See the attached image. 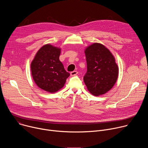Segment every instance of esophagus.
I'll list each match as a JSON object with an SVG mask.
<instances>
[{"label":"esophagus","mask_w":148,"mask_h":148,"mask_svg":"<svg viewBox=\"0 0 148 148\" xmlns=\"http://www.w3.org/2000/svg\"><path fill=\"white\" fill-rule=\"evenodd\" d=\"M77 74H78V71H71V73H70L71 75H72V76L76 75Z\"/></svg>","instance_id":"esophagus-1"}]
</instances>
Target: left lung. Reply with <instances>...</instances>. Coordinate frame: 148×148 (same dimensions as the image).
Listing matches in <instances>:
<instances>
[{
  "label": "left lung",
  "instance_id": "1",
  "mask_svg": "<svg viewBox=\"0 0 148 148\" xmlns=\"http://www.w3.org/2000/svg\"><path fill=\"white\" fill-rule=\"evenodd\" d=\"M87 71L84 81L94 95H102L114 86L118 75V67L110 51L103 45L94 43L85 50Z\"/></svg>",
  "mask_w": 148,
  "mask_h": 148
}]
</instances>
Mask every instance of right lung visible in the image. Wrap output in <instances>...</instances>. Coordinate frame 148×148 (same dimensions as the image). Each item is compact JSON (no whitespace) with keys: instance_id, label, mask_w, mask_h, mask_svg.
Segmentation results:
<instances>
[{"instance_id":"right-lung-1","label":"right lung","mask_w":148,"mask_h":148,"mask_svg":"<svg viewBox=\"0 0 148 148\" xmlns=\"http://www.w3.org/2000/svg\"><path fill=\"white\" fill-rule=\"evenodd\" d=\"M60 49L46 45L37 53L31 64L33 78L46 91L56 92L63 87L70 76L59 60Z\"/></svg>"}]
</instances>
